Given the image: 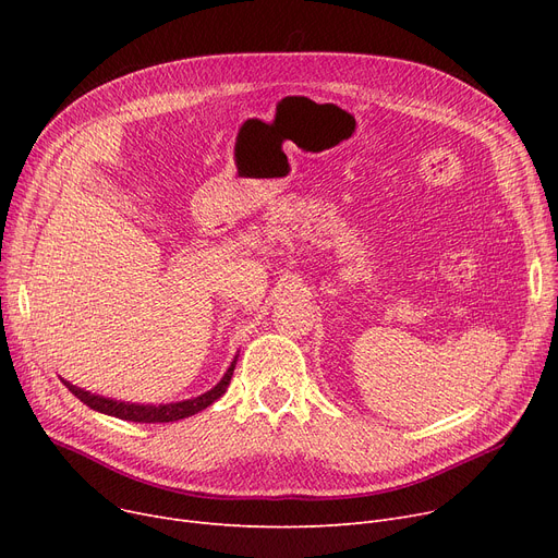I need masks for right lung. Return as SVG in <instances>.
<instances>
[{
    "label": "right lung",
    "instance_id": "right-lung-1",
    "mask_svg": "<svg viewBox=\"0 0 558 558\" xmlns=\"http://www.w3.org/2000/svg\"><path fill=\"white\" fill-rule=\"evenodd\" d=\"M234 364H238V357H234L228 366V371L223 373V377L219 379V383L210 389L205 391L196 398H190V400H181V402H167V404H137V402H122V400H112V398H104V396H97V393H90L85 389H78L74 387L72 383H68V379H63V385L90 409H95V412L99 414H106V416H114V418H122V421H133V423H173V421H181V418H187V416H194L198 412H203L205 407H210L215 400H219L228 385H230V377H232V371H234Z\"/></svg>",
    "mask_w": 558,
    "mask_h": 558
}]
</instances>
